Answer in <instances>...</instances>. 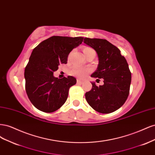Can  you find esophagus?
<instances>
[{"mask_svg":"<svg viewBox=\"0 0 155 155\" xmlns=\"http://www.w3.org/2000/svg\"><path fill=\"white\" fill-rule=\"evenodd\" d=\"M83 83V81L80 80V79H77V83L78 84H79V85H80V84H82Z\"/></svg>","mask_w":155,"mask_h":155,"instance_id":"1","label":"esophagus"}]
</instances>
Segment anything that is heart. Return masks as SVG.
Here are the masks:
<instances>
[{"instance_id": "heart-1", "label": "heart", "mask_w": 155, "mask_h": 155, "mask_svg": "<svg viewBox=\"0 0 155 155\" xmlns=\"http://www.w3.org/2000/svg\"><path fill=\"white\" fill-rule=\"evenodd\" d=\"M92 50V48L89 47H85L83 50V51L84 54L87 52L88 51ZM91 72V69L88 68H80L78 67H74L71 70H70V74L73 75V76L79 77V78H83L87 74Z\"/></svg>"}]
</instances>
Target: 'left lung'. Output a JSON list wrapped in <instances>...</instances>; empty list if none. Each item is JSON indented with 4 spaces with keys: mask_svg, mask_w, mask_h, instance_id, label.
I'll list each match as a JSON object with an SVG mask.
<instances>
[{
    "mask_svg": "<svg viewBox=\"0 0 155 155\" xmlns=\"http://www.w3.org/2000/svg\"><path fill=\"white\" fill-rule=\"evenodd\" d=\"M83 43L94 49L99 59L96 71L91 77L104 79V84L97 87L91 83L92 89L85 93L90 106L98 112L109 114L122 106L129 94L131 73L120 50L102 39L85 38Z\"/></svg>",
    "mask_w": 155,
    "mask_h": 155,
    "instance_id": "obj_1",
    "label": "left lung"
}]
</instances>
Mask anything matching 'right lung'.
<instances>
[{"label":"right lung","mask_w":155,"mask_h":155,"mask_svg":"<svg viewBox=\"0 0 155 155\" xmlns=\"http://www.w3.org/2000/svg\"><path fill=\"white\" fill-rule=\"evenodd\" d=\"M82 37L52 36L33 50L25 70L26 92L31 104L41 111L53 112L66 101L69 88L76 79L54 76L60 64H67L73 48L82 43Z\"/></svg>","instance_id":"add662e5"}]
</instances>
